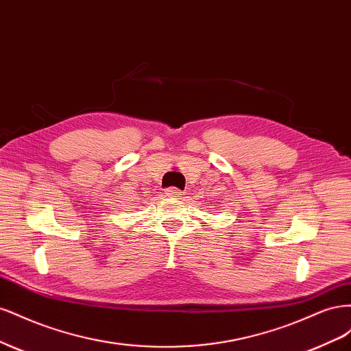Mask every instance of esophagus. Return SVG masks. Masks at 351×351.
<instances>
[{
  "label": "esophagus",
  "mask_w": 351,
  "mask_h": 351,
  "mask_svg": "<svg viewBox=\"0 0 351 351\" xmlns=\"http://www.w3.org/2000/svg\"><path fill=\"white\" fill-rule=\"evenodd\" d=\"M165 195L169 197H180L182 196V192H180V190L176 187H169L165 190Z\"/></svg>",
  "instance_id": "esophagus-1"
}]
</instances>
